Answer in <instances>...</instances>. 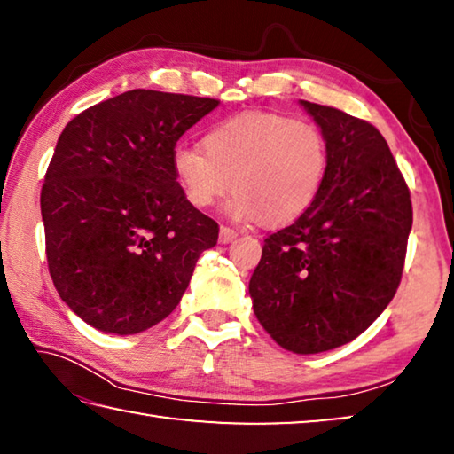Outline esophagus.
Instances as JSON below:
<instances>
[{
	"label": "esophagus",
	"instance_id": "esophagus-1",
	"mask_svg": "<svg viewBox=\"0 0 454 454\" xmlns=\"http://www.w3.org/2000/svg\"><path fill=\"white\" fill-rule=\"evenodd\" d=\"M236 236H238V232H236L234 228H230V226H222V228H220V236H218V240H220L222 244H228V242H232Z\"/></svg>",
	"mask_w": 454,
	"mask_h": 454
}]
</instances>
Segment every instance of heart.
I'll return each mask as SVG.
<instances>
[{
	"label": "heart",
	"instance_id": "heart-1",
	"mask_svg": "<svg viewBox=\"0 0 454 454\" xmlns=\"http://www.w3.org/2000/svg\"><path fill=\"white\" fill-rule=\"evenodd\" d=\"M202 145H178L172 153L176 180L198 210L210 208L232 184L230 216L280 226L302 216L325 186L328 144L310 121L242 114L208 129Z\"/></svg>",
	"mask_w": 454,
	"mask_h": 454
}]
</instances>
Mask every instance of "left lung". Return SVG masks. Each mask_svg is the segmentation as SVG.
I'll return each mask as SVG.
<instances>
[{
  "instance_id": "1",
  "label": "left lung",
  "mask_w": 454,
  "mask_h": 454,
  "mask_svg": "<svg viewBox=\"0 0 454 454\" xmlns=\"http://www.w3.org/2000/svg\"><path fill=\"white\" fill-rule=\"evenodd\" d=\"M328 144L318 198L264 240L252 309L282 348L317 355L355 340L401 284L411 192L382 134L330 106L304 102Z\"/></svg>"
}]
</instances>
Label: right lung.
I'll return each instance as SVG.
<instances>
[{
    "mask_svg": "<svg viewBox=\"0 0 454 454\" xmlns=\"http://www.w3.org/2000/svg\"><path fill=\"white\" fill-rule=\"evenodd\" d=\"M220 102L129 90L67 121L42 186L45 254L61 301L102 333L136 334L186 292L218 224L184 196L176 142Z\"/></svg>",
    "mask_w": 454,
    "mask_h": 454,
    "instance_id": "add662e5",
    "label": "right lung"
}]
</instances>
